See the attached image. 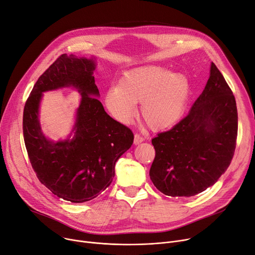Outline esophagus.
I'll return each mask as SVG.
<instances>
[{"label":"esophagus","mask_w":255,"mask_h":255,"mask_svg":"<svg viewBox=\"0 0 255 255\" xmlns=\"http://www.w3.org/2000/svg\"><path fill=\"white\" fill-rule=\"evenodd\" d=\"M143 140H144V138L141 136V135H139V134H137V133L134 135V144H139V143H141Z\"/></svg>","instance_id":"1"}]
</instances>
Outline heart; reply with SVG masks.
I'll list each match as a JSON object with an SVG mask.
<instances>
[{
  "label": "heart",
  "instance_id": "1",
  "mask_svg": "<svg viewBox=\"0 0 255 255\" xmlns=\"http://www.w3.org/2000/svg\"><path fill=\"white\" fill-rule=\"evenodd\" d=\"M191 93L189 78L158 65L138 66L124 73L118 85L107 90L105 103L113 117L129 123L141 101V116L148 127L161 130L182 116Z\"/></svg>",
  "mask_w": 255,
  "mask_h": 255
}]
</instances>
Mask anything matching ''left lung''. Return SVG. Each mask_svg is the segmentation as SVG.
<instances>
[{"mask_svg":"<svg viewBox=\"0 0 255 255\" xmlns=\"http://www.w3.org/2000/svg\"><path fill=\"white\" fill-rule=\"evenodd\" d=\"M237 134L235 96L212 62L205 89L188 116L151 139L156 150L149 170L152 183L171 197H192L204 192L230 166Z\"/></svg>","mask_w":255,"mask_h":255,"instance_id":"obj_1","label":"left lung"}]
</instances>
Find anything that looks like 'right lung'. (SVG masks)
<instances>
[{"mask_svg":"<svg viewBox=\"0 0 255 255\" xmlns=\"http://www.w3.org/2000/svg\"><path fill=\"white\" fill-rule=\"evenodd\" d=\"M93 58L60 55L33 86L23 111V137L33 171L47 189L72 203L96 198L112 183L115 165L134 139L96 98ZM72 87L81 95L76 122L64 141L48 140L38 120L42 92Z\"/></svg>","mask_w":255,"mask_h":255,"instance_id":"1","label":"right lung"}]
</instances>
